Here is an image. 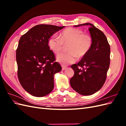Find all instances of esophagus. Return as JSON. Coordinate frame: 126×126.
<instances>
[{"instance_id":"1","label":"esophagus","mask_w":126,"mask_h":126,"mask_svg":"<svg viewBox=\"0 0 126 126\" xmlns=\"http://www.w3.org/2000/svg\"><path fill=\"white\" fill-rule=\"evenodd\" d=\"M67 68L66 66H62V70H65Z\"/></svg>"}]
</instances>
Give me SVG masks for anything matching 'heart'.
<instances>
[{
  "label": "heart",
  "instance_id": "heart-1",
  "mask_svg": "<svg viewBox=\"0 0 126 126\" xmlns=\"http://www.w3.org/2000/svg\"><path fill=\"white\" fill-rule=\"evenodd\" d=\"M83 33L79 29L68 28L63 30L60 37L54 35L49 39V48L56 54L62 50L64 45L69 44L67 46L69 51L57 55V62L63 64L72 63L77 60L78 56L83 57L89 52L93 44L92 38Z\"/></svg>",
  "mask_w": 126,
  "mask_h": 126
}]
</instances>
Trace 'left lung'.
I'll return each mask as SVG.
<instances>
[{
	"label": "left lung",
	"mask_w": 126,
	"mask_h": 126,
	"mask_svg": "<svg viewBox=\"0 0 126 126\" xmlns=\"http://www.w3.org/2000/svg\"><path fill=\"white\" fill-rule=\"evenodd\" d=\"M81 26H89L93 44L89 52L77 64L71 65L75 74L70 83L76 92L88 96L99 90L106 81L110 65V48L106 36L100 30L90 23L75 27Z\"/></svg>",
	"instance_id": "8db88e82"
}]
</instances>
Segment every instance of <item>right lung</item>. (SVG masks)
Returning <instances> with one entry per match:
<instances>
[{"mask_svg":"<svg viewBox=\"0 0 126 126\" xmlns=\"http://www.w3.org/2000/svg\"><path fill=\"white\" fill-rule=\"evenodd\" d=\"M64 27L37 25L19 41L16 50L18 77L23 88L33 96H45L54 89V76L62 68L55 62L48 43L51 36Z\"/></svg>","mask_w":126,"mask_h":126,"instance_id":"right-lung-1","label":"right lung"}]
</instances>
